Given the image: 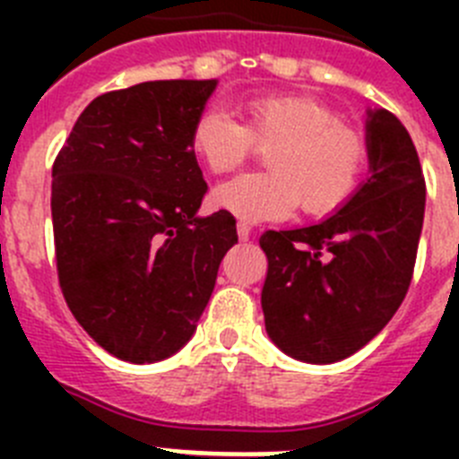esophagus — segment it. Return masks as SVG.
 <instances>
[{
    "label": "esophagus",
    "mask_w": 459,
    "mask_h": 459,
    "mask_svg": "<svg viewBox=\"0 0 459 459\" xmlns=\"http://www.w3.org/2000/svg\"><path fill=\"white\" fill-rule=\"evenodd\" d=\"M237 230H238V238H241V241H248V237H250V230H253V227H250V222H246V221H238Z\"/></svg>",
    "instance_id": "esophagus-1"
}]
</instances>
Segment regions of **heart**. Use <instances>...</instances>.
Instances as JSON below:
<instances>
[{
    "mask_svg": "<svg viewBox=\"0 0 459 459\" xmlns=\"http://www.w3.org/2000/svg\"><path fill=\"white\" fill-rule=\"evenodd\" d=\"M246 124L221 108L202 109L190 131L195 156L213 174L241 168L268 149L271 172L241 174L216 186L211 202L246 222L282 221L301 204L322 218L354 197L366 172V140L333 109L306 96H259L243 105Z\"/></svg>",
    "mask_w": 459,
    "mask_h": 459,
    "instance_id": "obj_1",
    "label": "heart"
}]
</instances>
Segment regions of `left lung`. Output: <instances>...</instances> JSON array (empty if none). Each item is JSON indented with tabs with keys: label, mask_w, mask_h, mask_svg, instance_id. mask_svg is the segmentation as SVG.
I'll return each instance as SVG.
<instances>
[{
	"label": "left lung",
	"mask_w": 459,
	"mask_h": 459,
	"mask_svg": "<svg viewBox=\"0 0 459 459\" xmlns=\"http://www.w3.org/2000/svg\"><path fill=\"white\" fill-rule=\"evenodd\" d=\"M366 131L370 177L335 216L259 237L269 259L266 333L306 363H335L366 347L411 282L425 213L419 153L388 109H370Z\"/></svg>",
	"instance_id": "8db88e82"
}]
</instances>
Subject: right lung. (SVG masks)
I'll list each match as a JSON object with an SVG mask.
<instances>
[{
  "label": "right lung",
  "mask_w": 459,
  "mask_h": 459,
  "mask_svg": "<svg viewBox=\"0 0 459 459\" xmlns=\"http://www.w3.org/2000/svg\"><path fill=\"white\" fill-rule=\"evenodd\" d=\"M216 80H156L84 108L52 165L59 287L112 356L156 363L195 333L237 237L227 211L200 218L206 181L190 131Z\"/></svg>",
  "instance_id": "add662e5"
}]
</instances>
